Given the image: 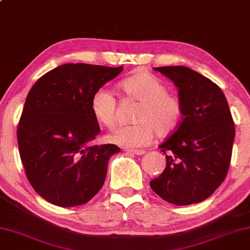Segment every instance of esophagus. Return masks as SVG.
Returning a JSON list of instances; mask_svg holds the SVG:
<instances>
[{
  "label": "esophagus",
  "mask_w": 250,
  "mask_h": 250,
  "mask_svg": "<svg viewBox=\"0 0 250 250\" xmlns=\"http://www.w3.org/2000/svg\"><path fill=\"white\" fill-rule=\"evenodd\" d=\"M127 153H133V154H136V155H142L146 153V151L144 150H141V149H127L126 150Z\"/></svg>",
  "instance_id": "esophagus-1"
}]
</instances>
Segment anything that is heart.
I'll use <instances>...</instances> for the list:
<instances>
[{"instance_id": "1", "label": "heart", "mask_w": 250, "mask_h": 250, "mask_svg": "<svg viewBox=\"0 0 250 250\" xmlns=\"http://www.w3.org/2000/svg\"><path fill=\"white\" fill-rule=\"evenodd\" d=\"M119 88L128 98L140 101L135 113L137 123L118 126L107 135L108 142L125 147L149 144L154 131L166 137L175 133L184 118V104L177 95L168 92V85L151 72L139 70L119 82ZM93 116L106 127L116 123L117 99L106 86L97 89L90 101Z\"/></svg>"}]
</instances>
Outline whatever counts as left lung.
Masks as SVG:
<instances>
[{"label":"left lung","instance_id":"left-lung-1","mask_svg":"<svg viewBox=\"0 0 250 250\" xmlns=\"http://www.w3.org/2000/svg\"><path fill=\"white\" fill-rule=\"evenodd\" d=\"M169 78L184 104L178 129L160 149L167 167L150 186L162 200L175 205L200 203L214 193L229 170L234 123L222 90L186 66L154 67Z\"/></svg>","mask_w":250,"mask_h":250}]
</instances>
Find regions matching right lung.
<instances>
[{
    "instance_id": "right-lung-1",
    "label": "right lung",
    "mask_w": 250,
    "mask_h": 250,
    "mask_svg": "<svg viewBox=\"0 0 250 250\" xmlns=\"http://www.w3.org/2000/svg\"><path fill=\"white\" fill-rule=\"evenodd\" d=\"M123 66L64 64L32 85L17 129L26 176L36 193L62 208L85 204L103 187L108 160L121 149L89 143L100 132L90 101Z\"/></svg>"
}]
</instances>
